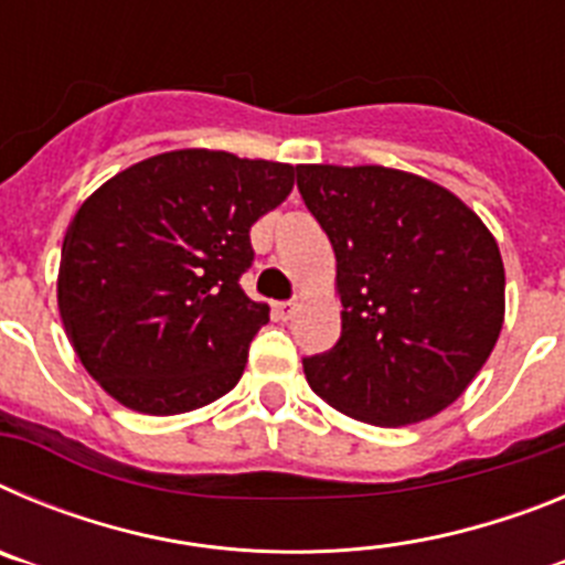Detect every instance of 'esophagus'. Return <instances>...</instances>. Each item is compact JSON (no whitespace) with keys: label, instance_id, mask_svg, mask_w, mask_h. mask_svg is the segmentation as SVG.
<instances>
[{"label":"esophagus","instance_id":"34e87169","mask_svg":"<svg viewBox=\"0 0 565 565\" xmlns=\"http://www.w3.org/2000/svg\"><path fill=\"white\" fill-rule=\"evenodd\" d=\"M274 311H277L279 319H291L294 313H297V302H277Z\"/></svg>","mask_w":565,"mask_h":565}]
</instances>
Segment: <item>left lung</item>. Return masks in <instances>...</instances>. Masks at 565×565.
I'll use <instances>...</instances> for the list:
<instances>
[{
    "mask_svg": "<svg viewBox=\"0 0 565 565\" xmlns=\"http://www.w3.org/2000/svg\"><path fill=\"white\" fill-rule=\"evenodd\" d=\"M337 254L342 333L302 362L333 411L404 427L447 411L495 348L507 311L498 239L450 189L387 167L299 163Z\"/></svg>",
    "mask_w": 565,
    "mask_h": 565,
    "instance_id": "obj_1",
    "label": "left lung"
}]
</instances>
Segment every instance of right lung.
Segmentation results:
<instances>
[{
  "mask_svg": "<svg viewBox=\"0 0 565 565\" xmlns=\"http://www.w3.org/2000/svg\"><path fill=\"white\" fill-rule=\"evenodd\" d=\"M294 189V167L172 149L113 174L67 226L58 313L84 371L143 416L226 396L266 302L239 288L254 223Z\"/></svg>",
  "mask_w": 565,
  "mask_h": 565,
  "instance_id": "add662e5",
  "label": "right lung"
}]
</instances>
